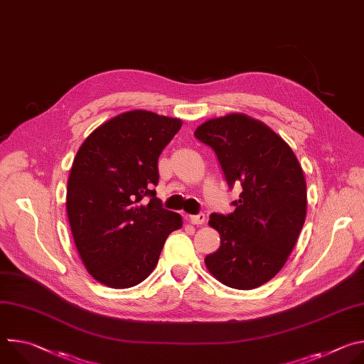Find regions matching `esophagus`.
Listing matches in <instances>:
<instances>
[{
	"label": "esophagus",
	"instance_id": "esophagus-1",
	"mask_svg": "<svg viewBox=\"0 0 364 364\" xmlns=\"http://www.w3.org/2000/svg\"><path fill=\"white\" fill-rule=\"evenodd\" d=\"M188 222L191 225H204L205 223V215L200 213V215H193V216H188Z\"/></svg>",
	"mask_w": 364,
	"mask_h": 364
}]
</instances>
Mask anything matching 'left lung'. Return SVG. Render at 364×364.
<instances>
[{
  "label": "left lung",
  "instance_id": "1",
  "mask_svg": "<svg viewBox=\"0 0 364 364\" xmlns=\"http://www.w3.org/2000/svg\"><path fill=\"white\" fill-rule=\"evenodd\" d=\"M194 135L213 148L229 187L242 186L233 213L210 216L220 247L204 264L226 287H261L287 264L304 226V171L277 132L245 114L205 121Z\"/></svg>",
  "mask_w": 364,
  "mask_h": 364
}]
</instances>
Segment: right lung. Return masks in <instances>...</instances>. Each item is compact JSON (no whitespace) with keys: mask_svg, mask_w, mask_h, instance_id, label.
<instances>
[{"mask_svg":"<svg viewBox=\"0 0 364 364\" xmlns=\"http://www.w3.org/2000/svg\"><path fill=\"white\" fill-rule=\"evenodd\" d=\"M181 125L178 118L135 109L102 124L80 145L66 210L77 253L97 282L138 285L157 265L168 235L183 226L152 190L159 157Z\"/></svg>","mask_w":364,"mask_h":364,"instance_id":"1","label":"right lung"}]
</instances>
